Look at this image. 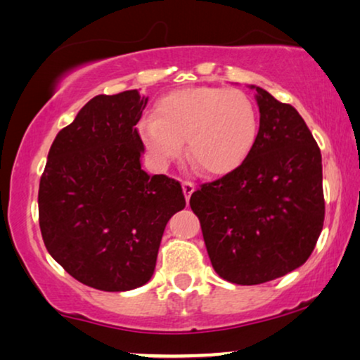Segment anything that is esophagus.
I'll use <instances>...</instances> for the list:
<instances>
[{
    "mask_svg": "<svg viewBox=\"0 0 360 360\" xmlns=\"http://www.w3.org/2000/svg\"><path fill=\"white\" fill-rule=\"evenodd\" d=\"M181 188H184V193H185V198H186V201H190V196H191V193H193L195 185L191 184V181L185 180V181H181Z\"/></svg>",
    "mask_w": 360,
    "mask_h": 360,
    "instance_id": "obj_1",
    "label": "esophagus"
}]
</instances>
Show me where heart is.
Instances as JSON below:
<instances>
[{
	"label": "heart",
	"instance_id": "obj_1",
	"mask_svg": "<svg viewBox=\"0 0 360 360\" xmlns=\"http://www.w3.org/2000/svg\"><path fill=\"white\" fill-rule=\"evenodd\" d=\"M259 112L252 98L236 88L191 86L159 98L154 117H142L139 137L147 154L167 167L181 152L210 175L234 170L252 149Z\"/></svg>",
	"mask_w": 360,
	"mask_h": 360
}]
</instances>
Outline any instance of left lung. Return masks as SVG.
Listing matches in <instances>:
<instances>
[{"label": "left lung", "instance_id": "1", "mask_svg": "<svg viewBox=\"0 0 360 360\" xmlns=\"http://www.w3.org/2000/svg\"><path fill=\"white\" fill-rule=\"evenodd\" d=\"M255 90L260 121L243 164L193 191L213 269L238 285L283 277L311 255L324 223L321 152L292 105Z\"/></svg>", "mask_w": 360, "mask_h": 360}]
</instances>
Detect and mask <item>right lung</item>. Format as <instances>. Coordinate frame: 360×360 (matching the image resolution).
I'll return each instance as SVG.
<instances>
[{"instance_id":"add662e5","label":"right lung","mask_w":360,"mask_h":360,"mask_svg":"<svg viewBox=\"0 0 360 360\" xmlns=\"http://www.w3.org/2000/svg\"><path fill=\"white\" fill-rule=\"evenodd\" d=\"M137 90L98 95L58 132L39 185L49 254L103 292L142 287L154 274L165 226L185 208L181 185L142 170Z\"/></svg>"}]
</instances>
